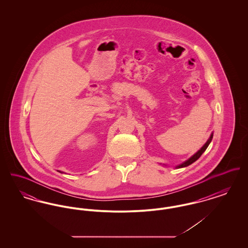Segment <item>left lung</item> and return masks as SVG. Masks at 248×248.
I'll use <instances>...</instances> for the list:
<instances>
[{
    "mask_svg": "<svg viewBox=\"0 0 248 248\" xmlns=\"http://www.w3.org/2000/svg\"><path fill=\"white\" fill-rule=\"evenodd\" d=\"M213 139V133L211 134V136H210V138H209V140H207V141L205 142V144L201 148L200 150L196 153L195 154H193L190 158H189L187 161H185L184 163H182V164H180V165H177L176 167L177 168H182V167H186V166H188V165H191L192 163H194L195 161H197L199 158L201 157V155L204 153V151L207 149V147H208V145L210 144V142Z\"/></svg>",
    "mask_w": 248,
    "mask_h": 248,
    "instance_id": "8db88e82",
    "label": "left lung"
}]
</instances>
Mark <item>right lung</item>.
Masks as SVG:
<instances>
[{"mask_svg":"<svg viewBox=\"0 0 248 248\" xmlns=\"http://www.w3.org/2000/svg\"><path fill=\"white\" fill-rule=\"evenodd\" d=\"M59 172H60V173H63V172H61V171H59Z\"/></svg>","mask_w":248,"mask_h":248,"instance_id":"1","label":"right lung"}]
</instances>
